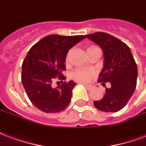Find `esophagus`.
Listing matches in <instances>:
<instances>
[{
    "label": "esophagus",
    "instance_id": "34e87169",
    "mask_svg": "<svg viewBox=\"0 0 146 146\" xmlns=\"http://www.w3.org/2000/svg\"><path fill=\"white\" fill-rule=\"evenodd\" d=\"M84 85L88 90H90L92 89V86L91 85H89V84H84Z\"/></svg>",
    "mask_w": 146,
    "mask_h": 146
}]
</instances>
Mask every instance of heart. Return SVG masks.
<instances>
[{
  "instance_id": "b5f03b06",
  "label": "heart",
  "mask_w": 146,
  "mask_h": 146,
  "mask_svg": "<svg viewBox=\"0 0 146 146\" xmlns=\"http://www.w3.org/2000/svg\"><path fill=\"white\" fill-rule=\"evenodd\" d=\"M93 48H99L97 46H89L87 50H90ZM92 75V71L90 70H76L71 73L70 76L75 80L79 82H87L88 81Z\"/></svg>"
}]
</instances>
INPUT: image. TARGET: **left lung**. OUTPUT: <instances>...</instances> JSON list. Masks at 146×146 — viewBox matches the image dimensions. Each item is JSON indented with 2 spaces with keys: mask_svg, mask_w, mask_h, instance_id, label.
Wrapping results in <instances>:
<instances>
[{
  "mask_svg": "<svg viewBox=\"0 0 146 146\" xmlns=\"http://www.w3.org/2000/svg\"><path fill=\"white\" fill-rule=\"evenodd\" d=\"M86 38L103 50V69L98 82L103 86L108 82L111 85L106 87L101 100L94 101V105L101 111H118L127 104L136 88L138 69L131 52L125 43L108 33L95 32Z\"/></svg>",
  "mask_w": 146,
  "mask_h": 146,
  "instance_id": "obj_1",
  "label": "left lung"
}]
</instances>
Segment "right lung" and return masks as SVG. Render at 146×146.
I'll list each match as a JSON object with an SVG mask.
<instances>
[{
  "mask_svg": "<svg viewBox=\"0 0 146 146\" xmlns=\"http://www.w3.org/2000/svg\"><path fill=\"white\" fill-rule=\"evenodd\" d=\"M85 38L86 35H50L38 41L28 52L22 63L21 83L29 100L40 111L57 113L69 105L76 83L63 82L56 88L52 84L56 77L66 79L62 72L66 70V54Z\"/></svg>",
  "mask_w": 146,
  "mask_h": 146,
  "instance_id": "add662e5",
  "label": "right lung"
}]
</instances>
